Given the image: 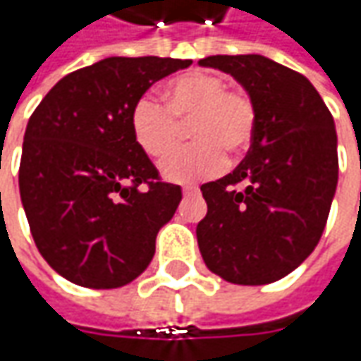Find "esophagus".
Instances as JSON below:
<instances>
[{
    "instance_id": "obj_1",
    "label": "esophagus",
    "mask_w": 361,
    "mask_h": 361,
    "mask_svg": "<svg viewBox=\"0 0 361 361\" xmlns=\"http://www.w3.org/2000/svg\"><path fill=\"white\" fill-rule=\"evenodd\" d=\"M197 192H199V187H185V188H183V195H185V197L197 195Z\"/></svg>"
}]
</instances>
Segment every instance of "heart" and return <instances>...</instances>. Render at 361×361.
I'll return each mask as SVG.
<instances>
[{"label":"heart","instance_id":"b5f03b06","mask_svg":"<svg viewBox=\"0 0 361 361\" xmlns=\"http://www.w3.org/2000/svg\"><path fill=\"white\" fill-rule=\"evenodd\" d=\"M197 140L160 164L162 176L187 185L215 176L225 166V154H243L255 138L257 106L249 94L229 90L227 80L211 70H190L162 86V104L152 98L136 100L130 110V132L150 159L171 154L180 142L183 128Z\"/></svg>","mask_w":361,"mask_h":361}]
</instances>
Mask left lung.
Masks as SVG:
<instances>
[{
  "label": "left lung",
  "instance_id": "obj_1",
  "mask_svg": "<svg viewBox=\"0 0 361 361\" xmlns=\"http://www.w3.org/2000/svg\"><path fill=\"white\" fill-rule=\"evenodd\" d=\"M199 66L231 74L257 106L247 157L201 187V255L229 283H273L312 255L326 229L338 187L336 124L307 78L265 56H209Z\"/></svg>",
  "mask_w": 361,
  "mask_h": 361
}]
</instances>
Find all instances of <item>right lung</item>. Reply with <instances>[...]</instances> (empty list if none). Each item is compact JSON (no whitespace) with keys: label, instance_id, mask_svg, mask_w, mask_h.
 Returning a JSON list of instances; mask_svg holds the SVG:
<instances>
[{"label":"right lung","instance_id":"1","mask_svg":"<svg viewBox=\"0 0 361 361\" xmlns=\"http://www.w3.org/2000/svg\"><path fill=\"white\" fill-rule=\"evenodd\" d=\"M190 63L106 58L63 76L34 110L21 150V204L37 251L68 281L114 289L152 261L183 192L160 180L128 118L154 82Z\"/></svg>","mask_w":361,"mask_h":361}]
</instances>
